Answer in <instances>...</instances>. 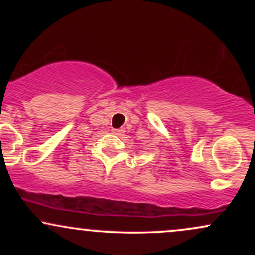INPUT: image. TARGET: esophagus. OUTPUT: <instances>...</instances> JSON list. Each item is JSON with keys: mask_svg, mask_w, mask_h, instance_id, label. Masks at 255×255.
<instances>
[{"mask_svg": "<svg viewBox=\"0 0 255 255\" xmlns=\"http://www.w3.org/2000/svg\"><path fill=\"white\" fill-rule=\"evenodd\" d=\"M113 133L116 135H121L122 133H125V129L124 128H118V129H113Z\"/></svg>", "mask_w": 255, "mask_h": 255, "instance_id": "34e87169", "label": "esophagus"}]
</instances>
